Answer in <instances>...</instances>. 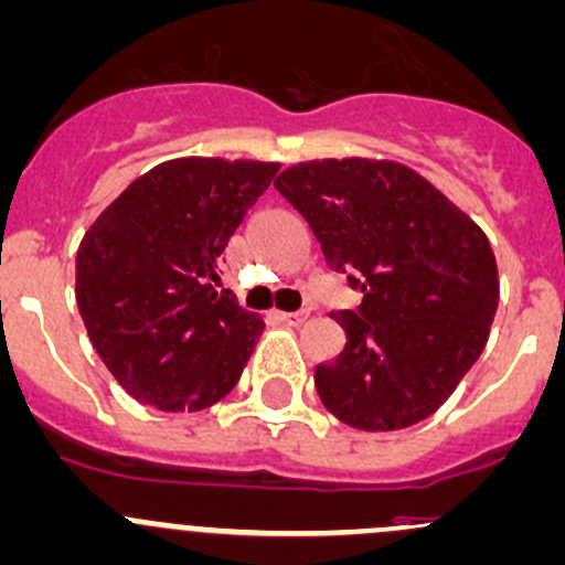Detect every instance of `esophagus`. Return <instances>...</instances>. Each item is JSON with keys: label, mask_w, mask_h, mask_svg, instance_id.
<instances>
[{"label": "esophagus", "mask_w": 565, "mask_h": 565, "mask_svg": "<svg viewBox=\"0 0 565 565\" xmlns=\"http://www.w3.org/2000/svg\"><path fill=\"white\" fill-rule=\"evenodd\" d=\"M273 317H276L281 324H289V328H300V324L308 319V311H295V313L276 311V313H273Z\"/></svg>", "instance_id": "obj_1"}]
</instances>
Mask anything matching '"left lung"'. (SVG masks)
<instances>
[{
	"instance_id": "left-lung-1",
	"label": "left lung",
	"mask_w": 565,
	"mask_h": 565,
	"mask_svg": "<svg viewBox=\"0 0 565 565\" xmlns=\"http://www.w3.org/2000/svg\"><path fill=\"white\" fill-rule=\"evenodd\" d=\"M332 270L360 289L335 311L347 347L313 371L341 423L384 433L423 423L471 371L498 308V265L468 213L390 159H311L276 178Z\"/></svg>"
}]
</instances>
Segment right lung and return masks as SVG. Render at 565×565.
<instances>
[{
    "label": "right lung",
    "mask_w": 565,
    "mask_h": 565,
    "mask_svg": "<svg viewBox=\"0 0 565 565\" xmlns=\"http://www.w3.org/2000/svg\"><path fill=\"white\" fill-rule=\"evenodd\" d=\"M278 162L183 157L135 178L83 235L75 298L94 349L135 401L203 412L241 379L265 322L218 265Z\"/></svg>",
    "instance_id": "add662e5"
}]
</instances>
